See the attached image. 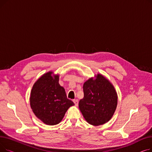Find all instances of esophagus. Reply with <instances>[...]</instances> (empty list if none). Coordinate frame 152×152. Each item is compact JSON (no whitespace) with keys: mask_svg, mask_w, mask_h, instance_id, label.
<instances>
[{"mask_svg":"<svg viewBox=\"0 0 152 152\" xmlns=\"http://www.w3.org/2000/svg\"><path fill=\"white\" fill-rule=\"evenodd\" d=\"M73 102L75 103V104L76 106H77L78 105V100L77 99H75L73 100Z\"/></svg>","mask_w":152,"mask_h":152,"instance_id":"34e87169","label":"esophagus"}]
</instances>
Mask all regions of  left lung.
Instances as JSON below:
<instances>
[{
    "label": "left lung",
    "mask_w": 152,
    "mask_h": 152,
    "mask_svg": "<svg viewBox=\"0 0 152 152\" xmlns=\"http://www.w3.org/2000/svg\"><path fill=\"white\" fill-rule=\"evenodd\" d=\"M84 98L79 108L88 123L99 126L108 122L116 108L118 97L113 85L104 76L97 75L83 85Z\"/></svg>",
    "instance_id": "left-lung-1"
}]
</instances>
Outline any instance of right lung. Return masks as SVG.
Instances as JSON below:
<instances>
[{
	"label": "right lung",
	"instance_id": "add662e5",
	"mask_svg": "<svg viewBox=\"0 0 152 152\" xmlns=\"http://www.w3.org/2000/svg\"><path fill=\"white\" fill-rule=\"evenodd\" d=\"M52 72L42 75L34 83L30 96L31 107L34 115L46 124H58L67 110L75 105L67 99L66 92L59 83V76Z\"/></svg>",
	"mask_w": 152,
	"mask_h": 152
}]
</instances>
